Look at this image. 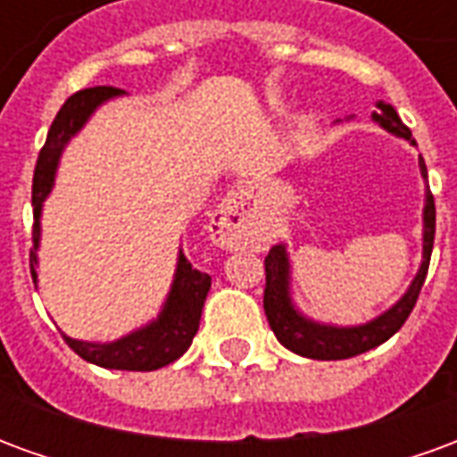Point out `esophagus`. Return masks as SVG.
Returning <instances> with one entry per match:
<instances>
[{"label": "esophagus", "mask_w": 457, "mask_h": 457, "mask_svg": "<svg viewBox=\"0 0 457 457\" xmlns=\"http://www.w3.org/2000/svg\"><path fill=\"white\" fill-rule=\"evenodd\" d=\"M259 225L252 193L247 188L229 190L222 198L212 218H210V235L220 247L239 249L257 239Z\"/></svg>", "instance_id": "34e87169"}]
</instances>
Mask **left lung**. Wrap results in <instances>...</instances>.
Segmentation results:
<instances>
[{
	"label": "left lung",
	"instance_id": "1",
	"mask_svg": "<svg viewBox=\"0 0 457 457\" xmlns=\"http://www.w3.org/2000/svg\"><path fill=\"white\" fill-rule=\"evenodd\" d=\"M377 107H379V114L374 112V120L379 121L384 129L392 131L396 137H403V139H411V129L399 120L392 104L379 103ZM419 163H421V173L426 179V163L423 159ZM433 237H436V203H433V193L428 190L426 208H423V262L419 274L396 306L389 308L384 316L374 318L372 323L357 328L320 326V323H313L296 313V308L291 306V298H288L287 249L284 245H277L264 259V271H267L264 313H267L269 326L274 330L278 343L288 347L291 353L311 357V360H347V357L367 353L377 345H382L384 340H389L406 323V318L416 306V298L421 294L428 264H431Z\"/></svg>",
	"mask_w": 457,
	"mask_h": 457
}]
</instances>
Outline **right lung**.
<instances>
[{"mask_svg":"<svg viewBox=\"0 0 457 457\" xmlns=\"http://www.w3.org/2000/svg\"><path fill=\"white\" fill-rule=\"evenodd\" d=\"M120 93L121 90L110 87V85H97V87H87V90L71 95L63 107H61V112L55 114L51 129H48V139H46L44 149H41L38 161H36L34 186H31V205H34L31 239H34V249L29 254V262H31V277H34V281L36 249H38V235H41L38 218H41V205H44L46 195L54 188L55 166H58V159H61V151H63V146L75 131L87 121V117L95 112L97 104ZM208 291V274L198 271L186 259V254H180L169 301H166V306L161 311L159 320H154L151 326L141 328V330L131 333V336L121 337L117 343H83V340H73V337L68 336H63V340L83 360L100 364V367H107V370H129V372L159 370V367H166L173 360H179L180 354L190 347L193 337L198 333L200 313H203V303H205Z\"/></svg>","mask_w":457,"mask_h":457,"instance_id":"1","label":"right lung"}]
</instances>
